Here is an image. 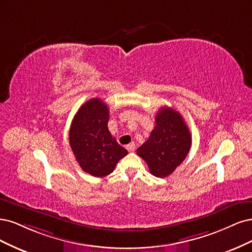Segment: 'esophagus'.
Wrapping results in <instances>:
<instances>
[{"label": "esophagus", "mask_w": 252, "mask_h": 252, "mask_svg": "<svg viewBox=\"0 0 252 252\" xmlns=\"http://www.w3.org/2000/svg\"><path fill=\"white\" fill-rule=\"evenodd\" d=\"M126 148V150H127L128 152H134V151H135V144H134V142H132V143L127 144Z\"/></svg>", "instance_id": "obj_1"}]
</instances>
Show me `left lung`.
<instances>
[{
  "label": "left lung",
  "mask_w": 252,
  "mask_h": 252,
  "mask_svg": "<svg viewBox=\"0 0 252 252\" xmlns=\"http://www.w3.org/2000/svg\"><path fill=\"white\" fill-rule=\"evenodd\" d=\"M149 139L137 149L152 175L164 178L172 174L188 156L191 145L189 128L179 112L161 108Z\"/></svg>",
  "instance_id": "left-lung-1"
}]
</instances>
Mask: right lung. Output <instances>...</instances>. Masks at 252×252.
I'll use <instances>...</instances> for the list:
<instances>
[{
	"mask_svg": "<svg viewBox=\"0 0 252 252\" xmlns=\"http://www.w3.org/2000/svg\"><path fill=\"white\" fill-rule=\"evenodd\" d=\"M109 108L101 99L92 98L80 107L72 120L69 142L84 172L105 177L114 170L127 151L118 144L108 128Z\"/></svg>",
	"mask_w": 252,
	"mask_h": 252,
	"instance_id": "1",
	"label": "right lung"
}]
</instances>
